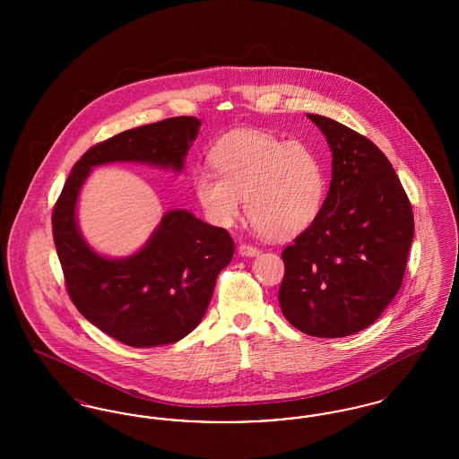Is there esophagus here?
Instances as JSON below:
<instances>
[{
  "instance_id": "34e87169",
  "label": "esophagus",
  "mask_w": 459,
  "mask_h": 459,
  "mask_svg": "<svg viewBox=\"0 0 459 459\" xmlns=\"http://www.w3.org/2000/svg\"><path fill=\"white\" fill-rule=\"evenodd\" d=\"M258 253H260V249H258L256 246H253V244H246V242H242L239 246L240 256H256Z\"/></svg>"
}]
</instances>
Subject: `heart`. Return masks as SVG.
<instances>
[{"mask_svg":"<svg viewBox=\"0 0 459 459\" xmlns=\"http://www.w3.org/2000/svg\"><path fill=\"white\" fill-rule=\"evenodd\" d=\"M210 161L215 174L199 172L195 187L206 217L220 227L239 217L240 197L253 227L270 239L301 234L322 212L327 169L306 143L230 132L212 148Z\"/></svg>","mask_w":459,"mask_h":459,"instance_id":"heart-1","label":"heart"}]
</instances>
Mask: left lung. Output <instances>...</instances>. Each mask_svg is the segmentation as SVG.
<instances>
[{
    "mask_svg": "<svg viewBox=\"0 0 459 459\" xmlns=\"http://www.w3.org/2000/svg\"><path fill=\"white\" fill-rule=\"evenodd\" d=\"M307 118L327 137L332 180L320 215L282 251L279 303L307 335L346 337L397 294L415 220L391 161L368 137L322 115Z\"/></svg>",
    "mask_w": 459,
    "mask_h": 459,
    "instance_id": "left-lung-1",
    "label": "left lung"
}]
</instances>
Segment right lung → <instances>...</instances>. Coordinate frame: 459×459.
Segmentation results:
<instances>
[{
    "instance_id": "obj_1",
    "label": "right lung",
    "mask_w": 459,
    "mask_h": 459,
    "mask_svg": "<svg viewBox=\"0 0 459 459\" xmlns=\"http://www.w3.org/2000/svg\"><path fill=\"white\" fill-rule=\"evenodd\" d=\"M199 124L195 117H174L94 144L74 165L53 208V240L72 303L92 325L132 348L172 344L197 327L220 272L232 260L234 240L225 229L174 210L137 255L107 260L77 230V195L101 163L144 161L180 170Z\"/></svg>"
}]
</instances>
